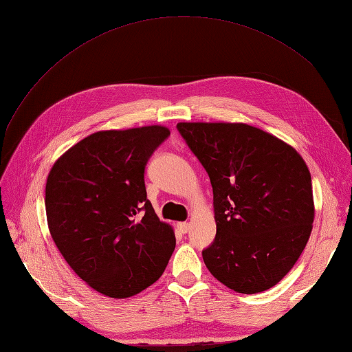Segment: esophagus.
<instances>
[{"label": "esophagus", "instance_id": "34e87169", "mask_svg": "<svg viewBox=\"0 0 352 352\" xmlns=\"http://www.w3.org/2000/svg\"><path fill=\"white\" fill-rule=\"evenodd\" d=\"M177 229H179L180 233H188L190 226H189V223H186V221H180V223H177Z\"/></svg>", "mask_w": 352, "mask_h": 352}]
</instances>
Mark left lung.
Masks as SVG:
<instances>
[{
    "instance_id": "1",
    "label": "left lung",
    "mask_w": 352,
    "mask_h": 352,
    "mask_svg": "<svg viewBox=\"0 0 352 352\" xmlns=\"http://www.w3.org/2000/svg\"><path fill=\"white\" fill-rule=\"evenodd\" d=\"M212 186L216 239L202 258L239 294L270 289L304 251L314 221L311 175L294 146L247 123L180 122Z\"/></svg>"
}]
</instances>
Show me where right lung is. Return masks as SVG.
Here are the masks:
<instances>
[{
	"label": "right lung",
	"instance_id": "add662e5",
	"mask_svg": "<svg viewBox=\"0 0 352 352\" xmlns=\"http://www.w3.org/2000/svg\"><path fill=\"white\" fill-rule=\"evenodd\" d=\"M170 135L151 124L95 132L52 164L45 185L48 229L82 280L129 298L160 279L176 245L173 228L146 199L148 158Z\"/></svg>",
	"mask_w": 352,
	"mask_h": 352
}]
</instances>
